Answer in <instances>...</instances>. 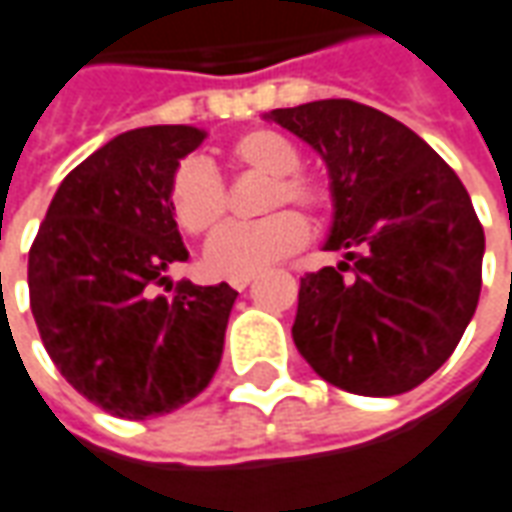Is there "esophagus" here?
Returning <instances> with one entry per match:
<instances>
[{"label": "esophagus", "mask_w": 512, "mask_h": 512, "mask_svg": "<svg viewBox=\"0 0 512 512\" xmlns=\"http://www.w3.org/2000/svg\"><path fill=\"white\" fill-rule=\"evenodd\" d=\"M249 282H252V277H241V279H233L230 285H233L235 290H246L249 288Z\"/></svg>", "instance_id": "1"}]
</instances>
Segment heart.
Here are the masks:
<instances>
[{"label":"heart","instance_id":"1","mask_svg":"<svg viewBox=\"0 0 512 512\" xmlns=\"http://www.w3.org/2000/svg\"><path fill=\"white\" fill-rule=\"evenodd\" d=\"M227 161L238 169L266 175L263 211H277L285 202L304 208H321L326 194L315 180L296 169L301 164L299 147L288 136L255 128L227 147ZM169 211L183 233L205 235L222 222L227 213V194L219 175L200 158H186L169 178ZM310 227L296 211H277L255 224H230L213 235L205 246V268L213 277L241 279L274 266L304 246Z\"/></svg>","mask_w":512,"mask_h":512}]
</instances>
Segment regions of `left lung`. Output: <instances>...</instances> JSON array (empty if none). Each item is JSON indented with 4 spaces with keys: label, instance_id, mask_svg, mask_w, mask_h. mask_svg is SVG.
Wrapping results in <instances>:
<instances>
[{
    "label": "left lung",
    "instance_id": "left-lung-1",
    "mask_svg": "<svg viewBox=\"0 0 512 512\" xmlns=\"http://www.w3.org/2000/svg\"><path fill=\"white\" fill-rule=\"evenodd\" d=\"M323 158L337 263L301 277L293 343L329 384L403 395L439 370L472 321L485 235L461 178L411 128L329 98L263 115ZM360 255H355V249Z\"/></svg>",
    "mask_w": 512,
    "mask_h": 512
}]
</instances>
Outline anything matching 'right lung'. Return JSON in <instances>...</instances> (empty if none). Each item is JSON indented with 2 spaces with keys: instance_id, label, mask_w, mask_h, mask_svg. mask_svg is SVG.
<instances>
[{
  "instance_id": "right-lung-1",
  "label": "right lung",
  "mask_w": 512,
  "mask_h": 512,
  "mask_svg": "<svg viewBox=\"0 0 512 512\" xmlns=\"http://www.w3.org/2000/svg\"><path fill=\"white\" fill-rule=\"evenodd\" d=\"M205 131L147 126L84 158L51 200L29 249V307L62 378L123 419L169 414L211 384L235 304L227 282H178L189 260L169 178Z\"/></svg>"
}]
</instances>
